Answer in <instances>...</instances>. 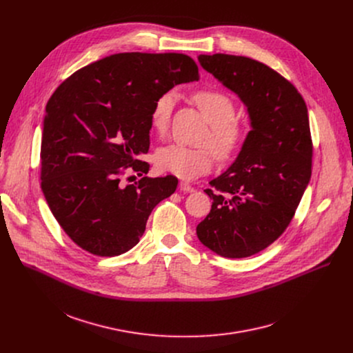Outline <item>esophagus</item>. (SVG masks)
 I'll return each mask as SVG.
<instances>
[{
	"instance_id": "34e87169",
	"label": "esophagus",
	"mask_w": 353,
	"mask_h": 353,
	"mask_svg": "<svg viewBox=\"0 0 353 353\" xmlns=\"http://www.w3.org/2000/svg\"><path fill=\"white\" fill-rule=\"evenodd\" d=\"M179 188H180L181 191H185V192H192V191H194V187H192L191 184L185 183V181H180Z\"/></svg>"
}]
</instances>
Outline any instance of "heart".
Listing matches in <instances>:
<instances>
[{
	"label": "heart",
	"mask_w": 353,
	"mask_h": 353,
	"mask_svg": "<svg viewBox=\"0 0 353 353\" xmlns=\"http://www.w3.org/2000/svg\"><path fill=\"white\" fill-rule=\"evenodd\" d=\"M194 100L203 112L211 131L205 142L211 143L221 159H230L237 155L245 145L250 127L245 121L236 119V103L221 89L205 88L194 94ZM176 103V93L168 90L159 94L150 110V125L163 134L170 123ZM158 166L168 173L183 180H192L212 170L215 155L211 148H188L181 143H170L158 150Z\"/></svg>",
	"instance_id": "1"
}]
</instances>
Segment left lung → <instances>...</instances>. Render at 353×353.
I'll list each match as a JSON object with an SVG mask.
<instances>
[{
	"mask_svg": "<svg viewBox=\"0 0 353 353\" xmlns=\"http://www.w3.org/2000/svg\"><path fill=\"white\" fill-rule=\"evenodd\" d=\"M198 61L239 94L251 120L234 163L204 190L212 199L199 241L226 259L254 256L289 226L312 177L313 142L303 96L248 57L201 54Z\"/></svg>",
	"mask_w": 353,
	"mask_h": 353,
	"instance_id": "1",
	"label": "left lung"
}]
</instances>
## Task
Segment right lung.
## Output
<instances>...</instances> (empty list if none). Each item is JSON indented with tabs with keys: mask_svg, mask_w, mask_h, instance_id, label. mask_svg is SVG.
<instances>
[{
	"mask_svg": "<svg viewBox=\"0 0 353 353\" xmlns=\"http://www.w3.org/2000/svg\"><path fill=\"white\" fill-rule=\"evenodd\" d=\"M196 79L185 54L119 53L75 71L48 99L41 190L59 225L88 253L114 257L132 248L152 210L176 191L174 176H142L149 165L139 157L149 149L155 99ZM127 172L141 179L125 185Z\"/></svg>",
	"mask_w": 353,
	"mask_h": 353,
	"instance_id": "right-lung-1",
	"label": "right lung"
}]
</instances>
